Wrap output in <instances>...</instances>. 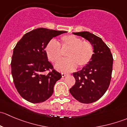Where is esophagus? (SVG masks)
<instances>
[{
    "instance_id": "1",
    "label": "esophagus",
    "mask_w": 127,
    "mask_h": 127,
    "mask_svg": "<svg viewBox=\"0 0 127 127\" xmlns=\"http://www.w3.org/2000/svg\"><path fill=\"white\" fill-rule=\"evenodd\" d=\"M67 75V74H66V73H61V76H62L63 77H64L66 76V75Z\"/></svg>"
}]
</instances>
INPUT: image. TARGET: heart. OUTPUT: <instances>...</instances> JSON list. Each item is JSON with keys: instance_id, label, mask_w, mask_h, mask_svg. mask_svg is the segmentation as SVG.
I'll use <instances>...</instances> for the list:
<instances>
[{"instance_id": "heart-1", "label": "heart", "mask_w": 127, "mask_h": 127, "mask_svg": "<svg viewBox=\"0 0 127 127\" xmlns=\"http://www.w3.org/2000/svg\"><path fill=\"white\" fill-rule=\"evenodd\" d=\"M68 50L66 60L59 62L62 59V51ZM45 52L48 60L53 63H56L55 67L58 71L68 72L75 69L77 66L83 67L91 61L93 56V47L87 41H83L81 38L74 35H65L60 39V45L55 40L47 43Z\"/></svg>"}]
</instances>
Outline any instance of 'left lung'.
<instances>
[{
	"instance_id": "1",
	"label": "left lung",
	"mask_w": 127,
	"mask_h": 127,
	"mask_svg": "<svg viewBox=\"0 0 127 127\" xmlns=\"http://www.w3.org/2000/svg\"><path fill=\"white\" fill-rule=\"evenodd\" d=\"M72 33L89 41L94 53L87 66L73 73L75 84L69 92L80 103H94L103 96L109 86L113 57L109 48L99 37L87 31Z\"/></svg>"
}]
</instances>
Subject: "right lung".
Wrapping results in <instances>:
<instances>
[{"label": "right lung", "instance_id": "1", "mask_svg": "<svg viewBox=\"0 0 127 127\" xmlns=\"http://www.w3.org/2000/svg\"><path fill=\"white\" fill-rule=\"evenodd\" d=\"M66 32L37 28L24 34L15 46L11 58V74L16 90L28 101L42 103L53 94L56 81L62 76L48 61L45 47L52 38ZM50 69L52 71L48 74H44Z\"/></svg>", "mask_w": 127, "mask_h": 127}]
</instances>
